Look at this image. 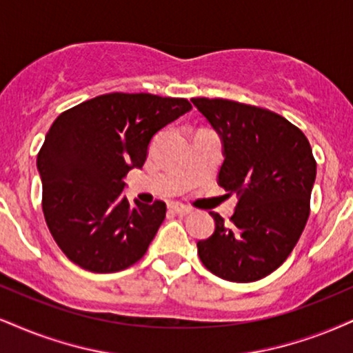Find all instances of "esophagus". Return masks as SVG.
I'll return each mask as SVG.
<instances>
[{
	"label": "esophagus",
	"instance_id": "34e87169",
	"mask_svg": "<svg viewBox=\"0 0 353 353\" xmlns=\"http://www.w3.org/2000/svg\"><path fill=\"white\" fill-rule=\"evenodd\" d=\"M168 211L173 212V214H180V216H185L191 212V208L185 206V204H180V203H170L168 204Z\"/></svg>",
	"mask_w": 353,
	"mask_h": 353
}]
</instances>
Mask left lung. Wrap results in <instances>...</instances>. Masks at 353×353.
<instances>
[{"label": "left lung", "instance_id": "obj_1", "mask_svg": "<svg viewBox=\"0 0 353 353\" xmlns=\"http://www.w3.org/2000/svg\"><path fill=\"white\" fill-rule=\"evenodd\" d=\"M223 142L217 183L239 196L230 224L199 241L204 267L228 281L265 278L288 259L310 217L316 160L306 136L285 117L229 99L193 98Z\"/></svg>", "mask_w": 353, "mask_h": 353}]
</instances>
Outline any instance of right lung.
I'll return each mask as SVG.
<instances>
[{
	"instance_id": "add662e5",
	"label": "right lung",
	"mask_w": 353,
	"mask_h": 353,
	"mask_svg": "<svg viewBox=\"0 0 353 353\" xmlns=\"http://www.w3.org/2000/svg\"><path fill=\"white\" fill-rule=\"evenodd\" d=\"M190 110L183 98L110 93L54 121L37 155L42 211L73 263L112 273L142 259L167 206L137 199L130 204L123 196L124 178L142 168L155 134Z\"/></svg>"
}]
</instances>
